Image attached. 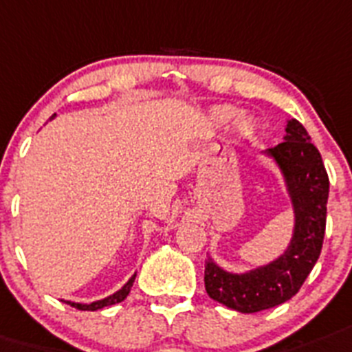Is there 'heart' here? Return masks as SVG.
<instances>
[{
  "instance_id": "1",
  "label": "heart",
  "mask_w": 352,
  "mask_h": 352,
  "mask_svg": "<svg viewBox=\"0 0 352 352\" xmlns=\"http://www.w3.org/2000/svg\"><path fill=\"white\" fill-rule=\"evenodd\" d=\"M236 118V109L231 105H218L211 111V120L217 123V125H227L229 121H232ZM236 126L240 132H250L252 131V123H250L249 118H240L236 121Z\"/></svg>"
}]
</instances>
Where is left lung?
Returning a JSON list of instances; mask_svg holds the SVG:
<instances>
[{"label": "left lung", "mask_w": 352, "mask_h": 352, "mask_svg": "<svg viewBox=\"0 0 352 352\" xmlns=\"http://www.w3.org/2000/svg\"><path fill=\"white\" fill-rule=\"evenodd\" d=\"M267 153L281 170L294 206V236L285 254L245 274L223 270L209 259L204 283L212 300L241 313H256L290 300L315 267L326 232L329 179L320 153L297 120L286 123L285 141Z\"/></svg>", "instance_id": "8db88e82"}]
</instances>
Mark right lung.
Listing matches in <instances>:
<instances>
[{
	"label": "right lung",
	"instance_id": "add662e5",
	"mask_svg": "<svg viewBox=\"0 0 352 352\" xmlns=\"http://www.w3.org/2000/svg\"><path fill=\"white\" fill-rule=\"evenodd\" d=\"M53 116H55V114H53ZM134 279H135V274L131 277V279H129V281L125 283V285H123V288H121V290H118L116 294L109 295V297H105V299H102V300H94V302H91V304L71 302V300H66V302L76 309H84V311H96V309H102V308H105V306H112V304H118V302H121V300H125L126 295L131 294V288H132V285H134Z\"/></svg>",
	"mask_w": 352,
	"mask_h": 352
}]
</instances>
